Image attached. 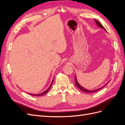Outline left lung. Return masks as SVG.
Here are the masks:
<instances>
[{"label":"left lung","mask_w":125,"mask_h":125,"mask_svg":"<svg viewBox=\"0 0 125 125\" xmlns=\"http://www.w3.org/2000/svg\"><path fill=\"white\" fill-rule=\"evenodd\" d=\"M94 21H95V22H96V23L97 26H99V27L100 28H101V29H102L104 30L106 32V31L105 29L104 28V26L102 25V24L100 23V22H99L97 20H95V19H94ZM74 80H75V85H76V86L78 87V88L79 89L81 90V91H83V92H85V93H94V92H97V91H99V90H100L101 89H102L103 88H104V87L106 85V84L108 83L109 82H107L104 85L102 86V87H101V88H100L96 89H95V90H88V89H86L84 88V87L82 86L78 82L77 79L76 74H75V75Z\"/></svg>","instance_id":"left-lung-1"}]
</instances>
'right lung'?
<instances>
[{"label": "right lung", "mask_w": 125, "mask_h": 125, "mask_svg": "<svg viewBox=\"0 0 125 125\" xmlns=\"http://www.w3.org/2000/svg\"><path fill=\"white\" fill-rule=\"evenodd\" d=\"M53 81H54V79H53V80H52V83H51V85H50V86H49V88L46 90H45V91H44V92H42V93H39V94H32V93H28L29 94H30V95H33V96H43V95H45V94L46 93H47V92L48 91V90L50 89V88H51V86H52V83H53Z\"/></svg>", "instance_id": "add662e5"}]
</instances>
